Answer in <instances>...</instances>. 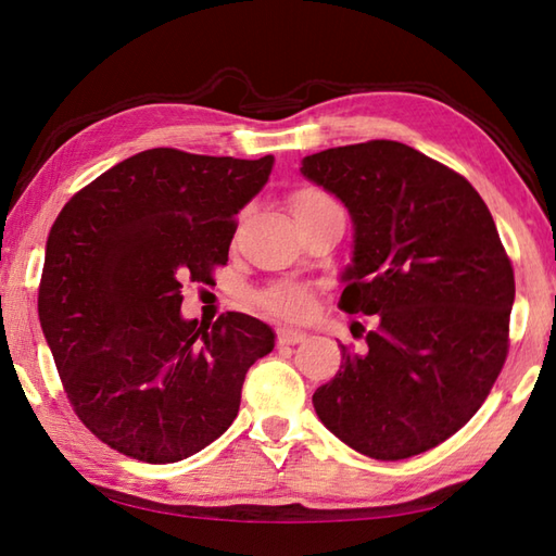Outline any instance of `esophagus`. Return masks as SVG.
<instances>
[{
    "label": "esophagus",
    "instance_id": "1",
    "mask_svg": "<svg viewBox=\"0 0 556 556\" xmlns=\"http://www.w3.org/2000/svg\"><path fill=\"white\" fill-rule=\"evenodd\" d=\"M308 337L303 332V329L296 327H281L279 329V344L281 346H291V344H301V341Z\"/></svg>",
    "mask_w": 556,
    "mask_h": 556
}]
</instances>
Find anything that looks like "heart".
<instances>
[{
  "label": "heart",
  "mask_w": 556,
  "mask_h": 556,
  "mask_svg": "<svg viewBox=\"0 0 556 556\" xmlns=\"http://www.w3.org/2000/svg\"><path fill=\"white\" fill-rule=\"evenodd\" d=\"M325 203H329V198H325L320 191H313V188H301V191H296L291 198V210H293V215H299V212H305V210L325 205ZM263 301H265L267 311L285 315V317H299L308 311V296H305L303 289H296V287L271 289L265 293Z\"/></svg>",
  "instance_id": "1"
}]
</instances>
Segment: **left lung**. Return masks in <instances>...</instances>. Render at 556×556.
Returning <instances> with one entry per match:
<instances>
[{
  "mask_svg": "<svg viewBox=\"0 0 556 556\" xmlns=\"http://www.w3.org/2000/svg\"><path fill=\"white\" fill-rule=\"evenodd\" d=\"M301 174L353 222L339 308L375 315L363 351L341 346L313 406L356 452L401 460L476 416L509 349L514 269L464 176L396 140L329 148Z\"/></svg>",
  "mask_w": 556,
  "mask_h": 556,
  "instance_id": "obj_1",
  "label": "left lung"
}]
</instances>
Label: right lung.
<instances>
[{"label":"right lung","instance_id":"obj_1","mask_svg":"<svg viewBox=\"0 0 556 556\" xmlns=\"http://www.w3.org/2000/svg\"><path fill=\"white\" fill-rule=\"evenodd\" d=\"M260 160L152 148L98 176L47 236L40 327L76 416L116 452L176 464L227 432L275 329L245 313L186 320L181 281L229 260Z\"/></svg>","mask_w":556,"mask_h":556}]
</instances>
